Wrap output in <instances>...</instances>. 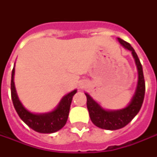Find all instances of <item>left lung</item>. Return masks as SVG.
<instances>
[{
	"instance_id": "8db88e82",
	"label": "left lung",
	"mask_w": 157,
	"mask_h": 157,
	"mask_svg": "<svg viewBox=\"0 0 157 157\" xmlns=\"http://www.w3.org/2000/svg\"><path fill=\"white\" fill-rule=\"evenodd\" d=\"M118 40L125 49L130 50L132 52L139 71L138 86L132 101L124 109L117 110V111H107L102 108L100 105L96 103L88 94L86 93L87 98L86 104H87V108L91 121L98 128L108 129V130L121 129L129 124L134 119V117L139 113L142 104L144 103V94H145V81H144V71L139 57L129 43L124 41L121 38H118Z\"/></svg>"
}]
</instances>
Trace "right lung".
Segmentation results:
<instances>
[{
	"mask_svg": "<svg viewBox=\"0 0 157 157\" xmlns=\"http://www.w3.org/2000/svg\"><path fill=\"white\" fill-rule=\"evenodd\" d=\"M13 76L14 67L11 75V98L13 107L23 121L28 124L31 129L42 134H51L61 129L67 121L72 97L76 93V90L64 96L60 101L59 106L53 112L45 114H34L28 112L18 100L14 87Z\"/></svg>",
	"mask_w": 157,
	"mask_h": 157,
	"instance_id": "1",
	"label": "right lung"
}]
</instances>
